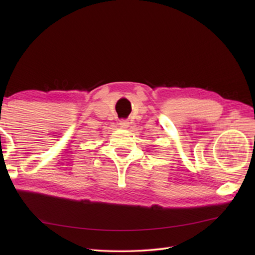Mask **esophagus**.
<instances>
[{
    "mask_svg": "<svg viewBox=\"0 0 255 255\" xmlns=\"http://www.w3.org/2000/svg\"><path fill=\"white\" fill-rule=\"evenodd\" d=\"M128 125H129V123L127 121H121V126L123 128H127Z\"/></svg>",
    "mask_w": 255,
    "mask_h": 255,
    "instance_id": "34e87169",
    "label": "esophagus"
}]
</instances>
